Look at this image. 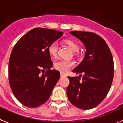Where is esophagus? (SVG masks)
I'll return each mask as SVG.
<instances>
[{
	"instance_id": "1",
	"label": "esophagus",
	"mask_w": 123,
	"mask_h": 123,
	"mask_svg": "<svg viewBox=\"0 0 123 123\" xmlns=\"http://www.w3.org/2000/svg\"><path fill=\"white\" fill-rule=\"evenodd\" d=\"M65 76H66V75H65L64 74H63V73H61V77H65Z\"/></svg>"
}]
</instances>
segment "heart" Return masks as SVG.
Wrapping results in <instances>:
<instances>
[{"mask_svg": "<svg viewBox=\"0 0 123 123\" xmlns=\"http://www.w3.org/2000/svg\"><path fill=\"white\" fill-rule=\"evenodd\" d=\"M65 43L68 45L74 52H77L79 49V44L75 41L71 39H66L65 40ZM58 50V45L56 42H54L50 44L48 47V52L49 55L52 57H56L57 55ZM74 62L71 61H66V60H60L56 61L54 63V68L55 69L58 70L62 73H67L71 68L74 66Z\"/></svg>", "mask_w": 123, "mask_h": 123, "instance_id": "1", "label": "heart"}]
</instances>
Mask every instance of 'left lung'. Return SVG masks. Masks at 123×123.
I'll use <instances>...</instances> for the list:
<instances>
[{"label": "left lung", "instance_id": "8db88e82", "mask_svg": "<svg viewBox=\"0 0 123 123\" xmlns=\"http://www.w3.org/2000/svg\"><path fill=\"white\" fill-rule=\"evenodd\" d=\"M86 47L85 56L73 70L81 77H69L68 98L74 106L82 109L95 108L108 94L114 77V62L108 44L101 37L89 32L71 31ZM80 74L79 76H82Z\"/></svg>", "mask_w": 123, "mask_h": 123}]
</instances>
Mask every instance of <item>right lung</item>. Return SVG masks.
<instances>
[{
  "label": "right lung",
  "mask_w": 123,
  "mask_h": 123,
  "mask_svg": "<svg viewBox=\"0 0 123 123\" xmlns=\"http://www.w3.org/2000/svg\"><path fill=\"white\" fill-rule=\"evenodd\" d=\"M62 35V32L37 27L14 46L9 59V83L16 99L24 106L36 108L50 98L60 73L50 69L53 63L48 47Z\"/></svg>",
  "instance_id": "1"
}]
</instances>
